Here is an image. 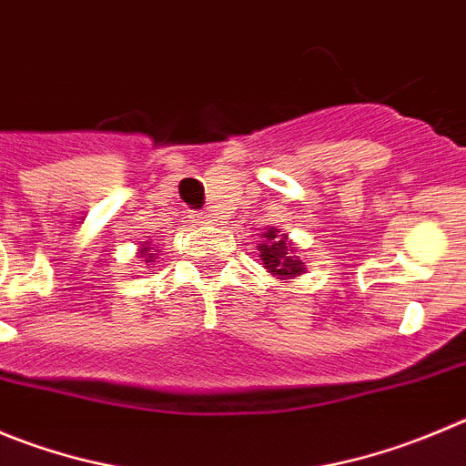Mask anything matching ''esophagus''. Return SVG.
Returning a JSON list of instances; mask_svg holds the SVG:
<instances>
[{
    "label": "esophagus",
    "instance_id": "34e87169",
    "mask_svg": "<svg viewBox=\"0 0 466 466\" xmlns=\"http://www.w3.org/2000/svg\"><path fill=\"white\" fill-rule=\"evenodd\" d=\"M195 220H198V223H202V225H213L216 216H213V213H208V211H202V213H195Z\"/></svg>",
    "mask_w": 466,
    "mask_h": 466
}]
</instances>
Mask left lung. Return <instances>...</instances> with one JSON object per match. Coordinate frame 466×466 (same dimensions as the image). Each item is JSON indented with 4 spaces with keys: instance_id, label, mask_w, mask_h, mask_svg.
<instances>
[{
    "instance_id": "8db88e82",
    "label": "left lung",
    "mask_w": 466,
    "mask_h": 466,
    "mask_svg": "<svg viewBox=\"0 0 466 466\" xmlns=\"http://www.w3.org/2000/svg\"><path fill=\"white\" fill-rule=\"evenodd\" d=\"M258 248L262 253L259 258H262L264 267L280 280H292L306 271V264L297 258V250H294L292 243L287 241V234H278L276 228L267 229Z\"/></svg>"
}]
</instances>
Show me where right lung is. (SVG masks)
I'll list each match as a JSON object with an SVG mask.
<instances>
[{
    "mask_svg": "<svg viewBox=\"0 0 466 466\" xmlns=\"http://www.w3.org/2000/svg\"><path fill=\"white\" fill-rule=\"evenodd\" d=\"M140 255H142V258H145V259H142V262H145V264H149L151 259L156 258L154 248L149 246V241H147V243H142V250H140Z\"/></svg>",
    "mask_w": 466,
    "mask_h": 466,
    "instance_id": "1",
    "label": "right lung"
}]
</instances>
